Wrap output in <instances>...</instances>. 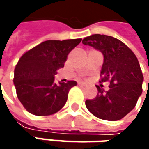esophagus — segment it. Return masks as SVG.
<instances>
[{"label": "esophagus", "instance_id": "obj_1", "mask_svg": "<svg viewBox=\"0 0 149 149\" xmlns=\"http://www.w3.org/2000/svg\"><path fill=\"white\" fill-rule=\"evenodd\" d=\"M78 85H80V86H85L86 84L84 83H83V82H79L78 83Z\"/></svg>", "mask_w": 149, "mask_h": 149}]
</instances>
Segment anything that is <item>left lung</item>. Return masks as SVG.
<instances>
[{"mask_svg":"<svg viewBox=\"0 0 149 149\" xmlns=\"http://www.w3.org/2000/svg\"><path fill=\"white\" fill-rule=\"evenodd\" d=\"M82 43L103 53L99 82H109L108 91L103 89V84L96 85L97 95L85 101L86 108L103 120L122 119L134 109L142 92L143 75L136 56L123 42L104 34H92Z\"/></svg>","mask_w":149,"mask_h":149,"instance_id":"8db88e82","label":"left lung"}]
</instances>
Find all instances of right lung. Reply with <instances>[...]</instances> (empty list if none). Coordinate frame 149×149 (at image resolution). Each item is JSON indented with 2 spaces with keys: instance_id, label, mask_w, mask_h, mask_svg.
<instances>
[{
  "instance_id": "1",
  "label": "right lung",
  "mask_w": 149,
  "mask_h": 149,
  "mask_svg": "<svg viewBox=\"0 0 149 149\" xmlns=\"http://www.w3.org/2000/svg\"><path fill=\"white\" fill-rule=\"evenodd\" d=\"M82 39L46 40L26 52L15 69L14 84L24 108L35 116H49L65 104L76 81L54 83V75L64 67L70 52Z\"/></svg>"
}]
</instances>
